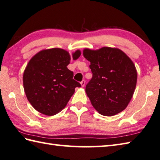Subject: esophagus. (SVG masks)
Listing matches in <instances>:
<instances>
[{
    "instance_id": "esophagus-1",
    "label": "esophagus",
    "mask_w": 160,
    "mask_h": 160,
    "mask_svg": "<svg viewBox=\"0 0 160 160\" xmlns=\"http://www.w3.org/2000/svg\"><path fill=\"white\" fill-rule=\"evenodd\" d=\"M85 83H86V81H85V80H82L81 81V85L82 87L85 86Z\"/></svg>"
}]
</instances>
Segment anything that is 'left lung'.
Here are the masks:
<instances>
[{
	"mask_svg": "<svg viewBox=\"0 0 160 160\" xmlns=\"http://www.w3.org/2000/svg\"><path fill=\"white\" fill-rule=\"evenodd\" d=\"M83 56L90 62L92 77L86 92L99 114L112 116L128 106L134 93L138 74L134 63L122 50L103 47L85 49Z\"/></svg>",
	"mask_w": 160,
	"mask_h": 160,
	"instance_id": "obj_1",
	"label": "left lung"
}]
</instances>
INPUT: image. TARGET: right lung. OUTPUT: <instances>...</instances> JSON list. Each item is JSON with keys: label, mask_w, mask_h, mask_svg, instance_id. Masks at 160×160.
<instances>
[{"label": "right lung", "mask_w": 160, "mask_h": 160, "mask_svg": "<svg viewBox=\"0 0 160 160\" xmlns=\"http://www.w3.org/2000/svg\"><path fill=\"white\" fill-rule=\"evenodd\" d=\"M81 52L72 54L74 60ZM70 56L67 51L52 48L39 52L29 61L23 73V87L31 105L42 114L54 115L63 110L77 87L73 72L68 69Z\"/></svg>", "instance_id": "add662e5"}]
</instances>
